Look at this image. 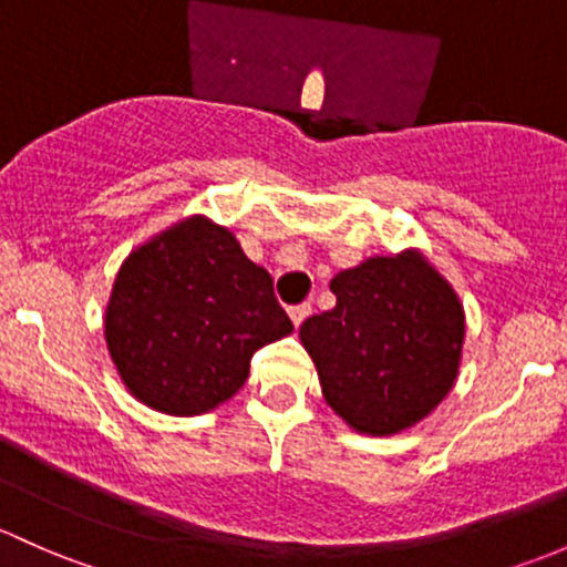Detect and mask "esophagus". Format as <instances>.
<instances>
[{
    "label": "esophagus",
    "mask_w": 567,
    "mask_h": 567,
    "mask_svg": "<svg viewBox=\"0 0 567 567\" xmlns=\"http://www.w3.org/2000/svg\"><path fill=\"white\" fill-rule=\"evenodd\" d=\"M309 315H312V303H296V307H290V320H293L296 329H299Z\"/></svg>",
    "instance_id": "esophagus-1"
}]
</instances>
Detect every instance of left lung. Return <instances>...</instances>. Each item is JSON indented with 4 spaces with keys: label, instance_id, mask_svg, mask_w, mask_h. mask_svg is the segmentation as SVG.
Returning <instances> with one entry per match:
<instances>
[{
    "label": "left lung",
    "instance_id": "left-lung-1",
    "mask_svg": "<svg viewBox=\"0 0 567 567\" xmlns=\"http://www.w3.org/2000/svg\"><path fill=\"white\" fill-rule=\"evenodd\" d=\"M337 307L299 337L326 402L361 434H396L426 419L454 389L464 309L415 249L369 258L331 279Z\"/></svg>",
    "mask_w": 567,
    "mask_h": 567
}]
</instances>
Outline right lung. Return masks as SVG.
Listing matches in <instances>:
<instances>
[{
	"mask_svg": "<svg viewBox=\"0 0 567 567\" xmlns=\"http://www.w3.org/2000/svg\"><path fill=\"white\" fill-rule=\"evenodd\" d=\"M293 323L274 279L212 219H182L130 252L105 309V342L135 399L200 415L247 383L249 359Z\"/></svg>",
	"mask_w": 567,
	"mask_h": 567,
	"instance_id": "1",
	"label": "right lung"
}]
</instances>
